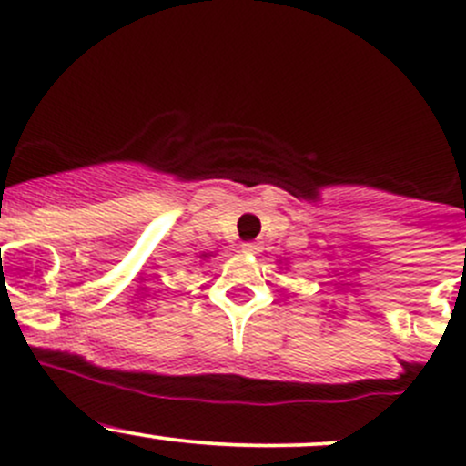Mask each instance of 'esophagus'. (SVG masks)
Here are the masks:
<instances>
[{
    "label": "esophagus",
    "instance_id": "esophagus-1",
    "mask_svg": "<svg viewBox=\"0 0 466 466\" xmlns=\"http://www.w3.org/2000/svg\"><path fill=\"white\" fill-rule=\"evenodd\" d=\"M241 249H243V252H248V254H258V252H260V243L245 241V243L241 245Z\"/></svg>",
    "mask_w": 466,
    "mask_h": 466
}]
</instances>
